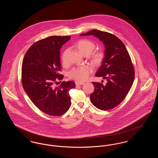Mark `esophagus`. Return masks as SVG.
<instances>
[{
    "label": "esophagus",
    "mask_w": 158,
    "mask_h": 158,
    "mask_svg": "<svg viewBox=\"0 0 158 158\" xmlns=\"http://www.w3.org/2000/svg\"><path fill=\"white\" fill-rule=\"evenodd\" d=\"M83 84H84V83L82 82H76V85H82Z\"/></svg>",
    "instance_id": "obj_1"
}]
</instances>
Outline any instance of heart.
Instances as JSON below:
<instances>
[{
    "instance_id": "obj_1",
    "label": "heart",
    "mask_w": 158,
    "mask_h": 158,
    "mask_svg": "<svg viewBox=\"0 0 158 158\" xmlns=\"http://www.w3.org/2000/svg\"><path fill=\"white\" fill-rule=\"evenodd\" d=\"M77 47L79 51L83 54H90L95 48V44L90 40L83 39L79 40L77 43ZM66 54L64 52L62 55V60L64 63L66 61ZM104 53L98 51L94 53L92 56V61L94 64H99L104 58ZM92 72V68L89 65H83L77 68H73L69 73L70 78L78 81H84L87 79Z\"/></svg>"
}]
</instances>
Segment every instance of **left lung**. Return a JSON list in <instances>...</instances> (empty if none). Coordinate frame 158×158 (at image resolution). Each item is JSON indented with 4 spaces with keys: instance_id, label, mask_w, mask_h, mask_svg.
I'll use <instances>...</instances> for the list:
<instances>
[{
    "instance_id": "obj_1",
    "label": "left lung",
    "mask_w": 158,
    "mask_h": 158,
    "mask_svg": "<svg viewBox=\"0 0 158 158\" xmlns=\"http://www.w3.org/2000/svg\"><path fill=\"white\" fill-rule=\"evenodd\" d=\"M94 35L105 45V55L97 77L106 80L92 82L95 90L90 94L91 102L101 110H108L119 105L127 96L135 79V70L126 47L118 38L109 32L92 30L82 36Z\"/></svg>"
}]
</instances>
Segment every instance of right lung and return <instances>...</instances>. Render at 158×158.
Returning a JSON list of instances; mask_svg holds the SVG:
<instances>
[{
	"instance_id": "obj_1",
	"label": "right lung",
	"mask_w": 158,
	"mask_h": 158,
	"mask_svg": "<svg viewBox=\"0 0 158 158\" xmlns=\"http://www.w3.org/2000/svg\"><path fill=\"white\" fill-rule=\"evenodd\" d=\"M70 39L69 36H51L38 41L23 59V89L39 110L50 115H61L71 105L69 92L75 87V83L63 81L54 86L63 78L58 73L61 70L60 49Z\"/></svg>"
}]
</instances>
